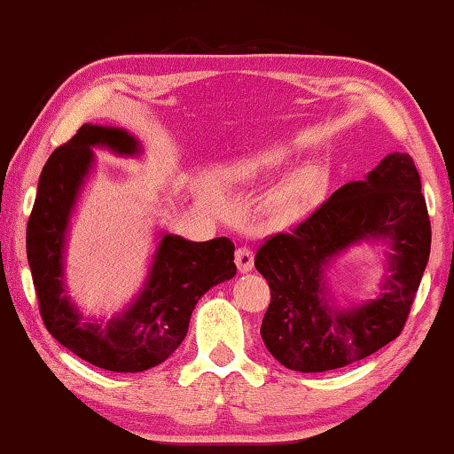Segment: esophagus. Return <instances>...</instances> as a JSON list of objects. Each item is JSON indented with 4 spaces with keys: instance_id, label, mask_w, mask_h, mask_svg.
<instances>
[{
    "instance_id": "obj_1",
    "label": "esophagus",
    "mask_w": 454,
    "mask_h": 454,
    "mask_svg": "<svg viewBox=\"0 0 454 454\" xmlns=\"http://www.w3.org/2000/svg\"><path fill=\"white\" fill-rule=\"evenodd\" d=\"M235 263L241 274H247V271L254 270V251H249L247 247H239L235 251Z\"/></svg>"
}]
</instances>
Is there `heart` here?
I'll list each match as a JSON object with an SVG mask.
<instances>
[{
	"mask_svg": "<svg viewBox=\"0 0 454 454\" xmlns=\"http://www.w3.org/2000/svg\"><path fill=\"white\" fill-rule=\"evenodd\" d=\"M286 164L282 150H263L251 156L235 158L223 164L217 176L223 184L231 188H254L280 170ZM320 188H323V174L318 168H296L278 180V183L263 194L260 211L271 225L288 227L296 223L315 203ZM213 200V192H205Z\"/></svg>",
	"mask_w": 454,
	"mask_h": 454,
	"instance_id": "1",
	"label": "heart"
}]
</instances>
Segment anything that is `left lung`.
Here are the masks:
<instances>
[{"label":"left lung","mask_w":454,"mask_h":454,"mask_svg":"<svg viewBox=\"0 0 454 454\" xmlns=\"http://www.w3.org/2000/svg\"><path fill=\"white\" fill-rule=\"evenodd\" d=\"M430 237L420 174L408 154H387L364 180L340 186L294 231L274 235L257 251L255 270L271 290L260 329L268 351L302 373L380 351L403 329ZM364 242L387 247V271L373 299L347 305L333 296L328 268Z\"/></svg>","instance_id":"8db88e82"}]
</instances>
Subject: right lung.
I'll return each mask as SVG.
<instances>
[{
	"label": "right lung",
	"mask_w": 454,
	"mask_h": 454,
	"mask_svg": "<svg viewBox=\"0 0 454 454\" xmlns=\"http://www.w3.org/2000/svg\"><path fill=\"white\" fill-rule=\"evenodd\" d=\"M95 148L120 158L144 152L128 129L97 123H85L54 150L42 168L27 221V263L48 333L90 365L137 373L168 359L184 340L200 296L235 276V246L227 237L197 243L162 229L137 294L109 320L82 315L68 296L65 254L73 213L95 170Z\"/></svg>",
	"instance_id": "obj_1"
}]
</instances>
